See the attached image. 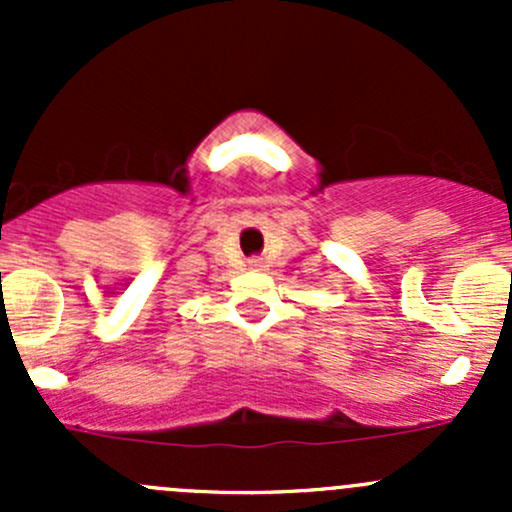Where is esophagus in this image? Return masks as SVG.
Wrapping results in <instances>:
<instances>
[{
  "label": "esophagus",
  "mask_w": 512,
  "mask_h": 512,
  "mask_svg": "<svg viewBox=\"0 0 512 512\" xmlns=\"http://www.w3.org/2000/svg\"><path fill=\"white\" fill-rule=\"evenodd\" d=\"M250 267H252V270H260L262 262L260 260H250Z\"/></svg>",
  "instance_id": "1"
}]
</instances>
